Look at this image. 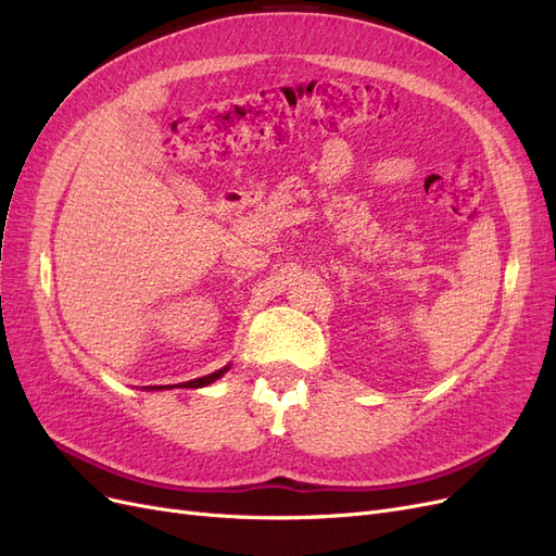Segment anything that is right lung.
I'll return each mask as SVG.
<instances>
[{
    "label": "right lung",
    "instance_id": "1",
    "mask_svg": "<svg viewBox=\"0 0 556 556\" xmlns=\"http://www.w3.org/2000/svg\"><path fill=\"white\" fill-rule=\"evenodd\" d=\"M227 371H229V366L220 368V371H215V374H208V376H204V378H197V380L182 382V384H174V387H194V390H197V387H206V384L215 382L217 378H223ZM166 387H172V384H166ZM148 390H164V387H148Z\"/></svg>",
    "mask_w": 556,
    "mask_h": 556
}]
</instances>
